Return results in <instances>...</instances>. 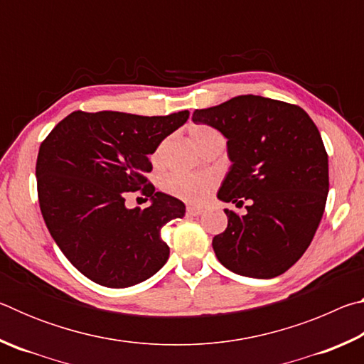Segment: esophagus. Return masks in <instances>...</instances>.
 Instances as JSON below:
<instances>
[{
	"instance_id": "34e87169",
	"label": "esophagus",
	"mask_w": 364,
	"mask_h": 364,
	"mask_svg": "<svg viewBox=\"0 0 364 364\" xmlns=\"http://www.w3.org/2000/svg\"><path fill=\"white\" fill-rule=\"evenodd\" d=\"M204 212V208H200V207H193V205H189L188 208H186V213L188 215H191V217H199V215Z\"/></svg>"
}]
</instances>
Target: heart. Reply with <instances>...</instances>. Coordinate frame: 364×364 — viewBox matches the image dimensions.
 <instances>
[{"label": "heart", "mask_w": 364, "mask_h": 364, "mask_svg": "<svg viewBox=\"0 0 364 364\" xmlns=\"http://www.w3.org/2000/svg\"><path fill=\"white\" fill-rule=\"evenodd\" d=\"M217 132L207 125H194L189 128V139L194 144L196 149L205 143L207 139L212 136H217ZM164 144H160L152 154V162L159 164L162 159ZM162 188L165 193L178 197L189 204H202L208 194L212 193L215 188V178L210 175H186V173H173L165 178L162 183Z\"/></svg>", "instance_id": "b5f03b06"}]
</instances>
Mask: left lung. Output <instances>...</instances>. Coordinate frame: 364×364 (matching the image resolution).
Listing matches in <instances>:
<instances>
[{
	"label": "left lung",
	"instance_id": "8db88e82",
	"mask_svg": "<svg viewBox=\"0 0 364 364\" xmlns=\"http://www.w3.org/2000/svg\"><path fill=\"white\" fill-rule=\"evenodd\" d=\"M193 122L228 139L231 168L218 199L250 200L242 217L225 210L228 226L213 237L215 255L247 278L282 274L308 249L328 199V152L316 125L295 104L254 95L197 109Z\"/></svg>",
	"mask_w": 364,
	"mask_h": 364
}]
</instances>
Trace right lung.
<instances>
[{
  "label": "right lung",
  "instance_id": "right-lung-1",
  "mask_svg": "<svg viewBox=\"0 0 364 364\" xmlns=\"http://www.w3.org/2000/svg\"><path fill=\"white\" fill-rule=\"evenodd\" d=\"M188 119V110L162 117L75 110L41 143L36 188L43 220L69 262L96 284L130 287L168 260L160 231L184 217L186 207L156 193L146 173L151 154ZM139 188L153 204L127 209L126 193Z\"/></svg>",
  "mask_w": 364,
  "mask_h": 364
}]
</instances>
